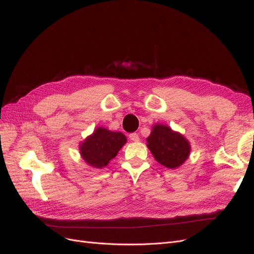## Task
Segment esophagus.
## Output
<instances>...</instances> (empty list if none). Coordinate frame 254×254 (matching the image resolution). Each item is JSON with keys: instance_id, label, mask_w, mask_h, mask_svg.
Wrapping results in <instances>:
<instances>
[{"instance_id": "obj_1", "label": "esophagus", "mask_w": 254, "mask_h": 254, "mask_svg": "<svg viewBox=\"0 0 254 254\" xmlns=\"http://www.w3.org/2000/svg\"><path fill=\"white\" fill-rule=\"evenodd\" d=\"M129 139L131 140V141H133V142H137V141L140 140V137H139V134L133 132V133H130L129 134Z\"/></svg>"}]
</instances>
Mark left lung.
<instances>
[{
    "instance_id": "8db88e82",
    "label": "left lung",
    "mask_w": 254,
    "mask_h": 254,
    "mask_svg": "<svg viewBox=\"0 0 254 254\" xmlns=\"http://www.w3.org/2000/svg\"><path fill=\"white\" fill-rule=\"evenodd\" d=\"M146 141L157 162L167 168L179 167L190 156V142L166 125L156 124Z\"/></svg>"
}]
</instances>
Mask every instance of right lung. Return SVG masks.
<instances>
[{"mask_svg":"<svg viewBox=\"0 0 254 254\" xmlns=\"http://www.w3.org/2000/svg\"><path fill=\"white\" fill-rule=\"evenodd\" d=\"M126 142V136L122 132L98 127L80 144V155L90 166L103 168L118 155Z\"/></svg>","mask_w":254,"mask_h":254,"instance_id":"obj_1","label":"right lung"}]
</instances>
